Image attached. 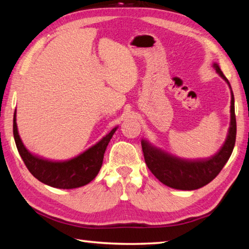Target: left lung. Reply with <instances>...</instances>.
<instances>
[{
    "label": "left lung",
    "mask_w": 249,
    "mask_h": 249,
    "mask_svg": "<svg viewBox=\"0 0 249 249\" xmlns=\"http://www.w3.org/2000/svg\"><path fill=\"white\" fill-rule=\"evenodd\" d=\"M213 67L231 89L228 79L220 71L217 63H214ZM235 137L236 120L234 113V96L231 89L230 126L228 135L223 146L213 156L197 158V160H186V158L169 154L168 152L152 145L149 141L144 139L141 140V145L147 168L162 184L176 189L194 190L205 186L218 176L232 154L235 144Z\"/></svg>",
    "instance_id": "1"
}]
</instances>
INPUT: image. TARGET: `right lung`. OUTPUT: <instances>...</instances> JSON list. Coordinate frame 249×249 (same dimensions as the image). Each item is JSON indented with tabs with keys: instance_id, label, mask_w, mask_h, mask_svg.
Wrapping results in <instances>:
<instances>
[{
	"instance_id": "right-lung-1",
	"label": "right lung",
	"mask_w": 249,
	"mask_h": 249,
	"mask_svg": "<svg viewBox=\"0 0 249 249\" xmlns=\"http://www.w3.org/2000/svg\"><path fill=\"white\" fill-rule=\"evenodd\" d=\"M116 129L118 126L80 155L64 161H53L32 154L26 149L18 133L16 111L14 114V138L26 168L41 183L61 189L81 187L96 178L103 165L105 151Z\"/></svg>"
}]
</instances>
